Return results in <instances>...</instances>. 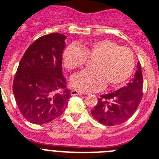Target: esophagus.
I'll use <instances>...</instances> for the list:
<instances>
[{
  "instance_id": "esophagus-1",
  "label": "esophagus",
  "mask_w": 159,
  "mask_h": 159,
  "mask_svg": "<svg viewBox=\"0 0 159 159\" xmlns=\"http://www.w3.org/2000/svg\"><path fill=\"white\" fill-rule=\"evenodd\" d=\"M70 95H83L84 93L83 92H80V91H75V90H73V91H71Z\"/></svg>"
}]
</instances>
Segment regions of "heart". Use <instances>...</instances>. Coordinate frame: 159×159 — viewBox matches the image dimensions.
<instances>
[{"mask_svg": "<svg viewBox=\"0 0 159 159\" xmlns=\"http://www.w3.org/2000/svg\"><path fill=\"white\" fill-rule=\"evenodd\" d=\"M87 59H95L94 71H82L71 79L73 88L82 92L100 91L106 82L112 87L121 86L135 67L133 52L109 39L97 40L79 48L70 46L63 54V64L68 70L82 67Z\"/></svg>", "mask_w": 159, "mask_h": 159, "instance_id": "1", "label": "heart"}]
</instances>
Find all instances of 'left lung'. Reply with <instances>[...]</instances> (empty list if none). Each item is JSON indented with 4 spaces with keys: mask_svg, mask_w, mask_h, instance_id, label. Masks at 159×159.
Here are the masks:
<instances>
[{
    "mask_svg": "<svg viewBox=\"0 0 159 159\" xmlns=\"http://www.w3.org/2000/svg\"><path fill=\"white\" fill-rule=\"evenodd\" d=\"M135 76L126 86L106 95H101L91 111L98 122L106 126L122 124L133 115L143 95V76L137 63Z\"/></svg>",
    "mask_w": 159,
    "mask_h": 159,
    "instance_id": "left-lung-1",
    "label": "left lung"
}]
</instances>
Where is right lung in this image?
<instances>
[{
    "instance_id": "right-lung-1",
    "label": "right lung",
    "mask_w": 159,
    "mask_h": 159,
    "mask_svg": "<svg viewBox=\"0 0 159 159\" xmlns=\"http://www.w3.org/2000/svg\"><path fill=\"white\" fill-rule=\"evenodd\" d=\"M66 37L50 33L36 40L19 62L13 93L28 122L44 124L59 117L68 105L70 91L62 73Z\"/></svg>"
}]
</instances>
